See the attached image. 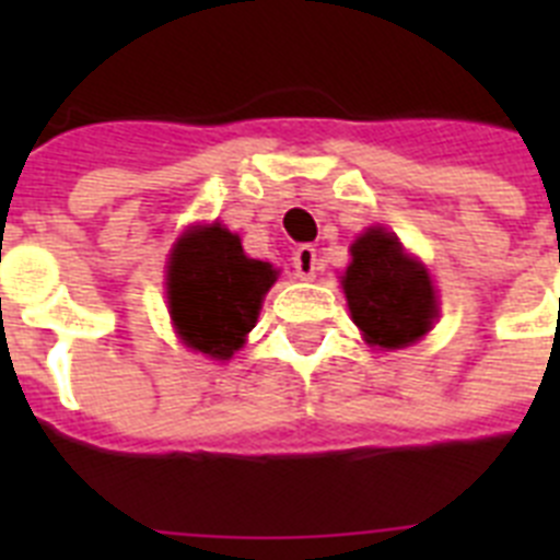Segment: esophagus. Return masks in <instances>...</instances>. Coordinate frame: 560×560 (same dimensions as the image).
<instances>
[{"label": "esophagus", "instance_id": "obj_1", "mask_svg": "<svg viewBox=\"0 0 560 560\" xmlns=\"http://www.w3.org/2000/svg\"><path fill=\"white\" fill-rule=\"evenodd\" d=\"M291 260H294V271L300 280H314V275H316V249L314 246L303 244L300 249L294 252V257H291Z\"/></svg>", "mask_w": 560, "mask_h": 560}]
</instances>
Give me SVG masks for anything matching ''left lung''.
I'll return each instance as SVG.
<instances>
[{
    "label": "left lung",
    "mask_w": 560,
    "mask_h": 560,
    "mask_svg": "<svg viewBox=\"0 0 560 560\" xmlns=\"http://www.w3.org/2000/svg\"><path fill=\"white\" fill-rule=\"evenodd\" d=\"M353 264L341 285L353 323L370 345L407 348L432 328L438 316L432 280L427 269L407 257L393 232L373 226L350 246Z\"/></svg>",
    "instance_id": "1"
}]
</instances>
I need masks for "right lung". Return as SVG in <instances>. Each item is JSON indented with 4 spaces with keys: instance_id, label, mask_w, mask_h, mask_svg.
<instances>
[{
    "instance_id": "add662e5",
    "label": "right lung",
    "mask_w": 560,
    "mask_h": 560,
    "mask_svg": "<svg viewBox=\"0 0 560 560\" xmlns=\"http://www.w3.org/2000/svg\"><path fill=\"white\" fill-rule=\"evenodd\" d=\"M275 280L271 264L246 257L237 235L221 224L182 235L167 266V303L182 341L212 359H230L255 328Z\"/></svg>"
}]
</instances>
